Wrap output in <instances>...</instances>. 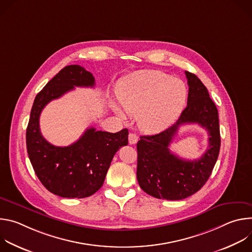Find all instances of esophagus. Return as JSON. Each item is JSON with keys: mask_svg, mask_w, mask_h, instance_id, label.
<instances>
[{"mask_svg": "<svg viewBox=\"0 0 252 252\" xmlns=\"http://www.w3.org/2000/svg\"><path fill=\"white\" fill-rule=\"evenodd\" d=\"M137 140H138V136L135 133L130 132L128 134V142H129V145H134V143L137 142Z\"/></svg>", "mask_w": 252, "mask_h": 252, "instance_id": "34e87169", "label": "esophagus"}]
</instances>
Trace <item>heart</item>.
Segmentation results:
<instances>
[{"mask_svg":"<svg viewBox=\"0 0 252 252\" xmlns=\"http://www.w3.org/2000/svg\"><path fill=\"white\" fill-rule=\"evenodd\" d=\"M119 101L126 113L136 116L139 127L158 132L168 127L183 112L188 90L185 83L159 70H139L118 86ZM117 112L121 115L120 110Z\"/></svg>","mask_w":252,"mask_h":252,"instance_id":"1","label":"heart"}]
</instances>
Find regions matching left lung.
<instances>
[{"instance_id":"left-lung-1","label":"left lung","mask_w":252,"mask_h":252,"mask_svg":"<svg viewBox=\"0 0 252 252\" xmlns=\"http://www.w3.org/2000/svg\"><path fill=\"white\" fill-rule=\"evenodd\" d=\"M189 85L188 105L177 122L155 135H142L136 145V177L140 189L148 194L167 200H181L198 191L207 182L220 149V132L217 105L205 86L186 71ZM198 123L209 132V148L198 160L186 161L168 148L179 126Z\"/></svg>"}]
</instances>
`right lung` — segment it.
Segmentation results:
<instances>
[{"label":"right lung","instance_id":"1","mask_svg":"<svg viewBox=\"0 0 252 252\" xmlns=\"http://www.w3.org/2000/svg\"><path fill=\"white\" fill-rule=\"evenodd\" d=\"M94 86V78L83 66H64L37 94L32 106L26 132L27 151L42 185L61 197L84 198L102 186L114 156L128 143L127 128L107 132L88 128L68 147H56L40 130V116L46 104L75 87Z\"/></svg>","mask_w":252,"mask_h":252}]
</instances>
